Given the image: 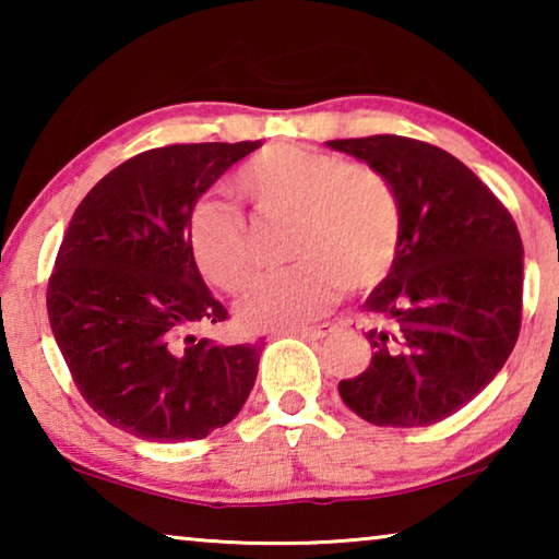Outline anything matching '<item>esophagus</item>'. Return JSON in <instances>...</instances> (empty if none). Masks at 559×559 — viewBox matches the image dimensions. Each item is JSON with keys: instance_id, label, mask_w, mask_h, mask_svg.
I'll list each match as a JSON object with an SVG mask.
<instances>
[{"instance_id": "obj_1", "label": "esophagus", "mask_w": 559, "mask_h": 559, "mask_svg": "<svg viewBox=\"0 0 559 559\" xmlns=\"http://www.w3.org/2000/svg\"><path fill=\"white\" fill-rule=\"evenodd\" d=\"M290 335H298V337H308V340H320V337H328L335 333V325L333 323H320V325H310V328H293L288 330Z\"/></svg>"}]
</instances>
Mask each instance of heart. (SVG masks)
<instances>
[{
	"instance_id": "b5f03b06",
	"label": "heart",
	"mask_w": 559,
	"mask_h": 559,
	"mask_svg": "<svg viewBox=\"0 0 559 559\" xmlns=\"http://www.w3.org/2000/svg\"><path fill=\"white\" fill-rule=\"evenodd\" d=\"M234 187L261 216H293L288 271L266 273L236 302L249 330L306 323L333 306L343 286L370 290L390 276L402 243V204L372 165L300 145H269L246 159ZM194 266L212 286L239 293L253 273L246 219L229 202L204 197L187 216Z\"/></svg>"
}]
</instances>
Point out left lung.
Returning a JSON list of instances; mask_svg holds the SVG:
<instances>
[{
    "label": "left lung",
    "instance_id": "obj_1",
    "mask_svg": "<svg viewBox=\"0 0 559 559\" xmlns=\"http://www.w3.org/2000/svg\"><path fill=\"white\" fill-rule=\"evenodd\" d=\"M390 177L402 243L365 300L372 362L337 384L377 427H431L484 392L515 347L523 316V241L513 216L471 169L400 135L330 140Z\"/></svg>",
    "mask_w": 559,
    "mask_h": 559
}]
</instances>
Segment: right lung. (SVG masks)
Wrapping results in <instances>:
<instances>
[{"mask_svg": "<svg viewBox=\"0 0 559 559\" xmlns=\"http://www.w3.org/2000/svg\"><path fill=\"white\" fill-rule=\"evenodd\" d=\"M261 140L167 145L126 159L83 197L46 288L56 345L93 412L132 437L204 439L259 372V345L189 328L224 323L187 241L197 200Z\"/></svg>", "mask_w": 559, "mask_h": 559, "instance_id": "obj_1", "label": "right lung"}]
</instances>
